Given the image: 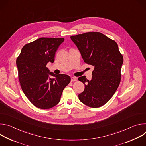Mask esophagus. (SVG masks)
I'll list each match as a JSON object with an SVG mask.
<instances>
[{"mask_svg":"<svg viewBox=\"0 0 146 146\" xmlns=\"http://www.w3.org/2000/svg\"><path fill=\"white\" fill-rule=\"evenodd\" d=\"M77 81V78L76 77H71V81L73 82V81Z\"/></svg>","mask_w":146,"mask_h":146,"instance_id":"34e87169","label":"esophagus"}]
</instances>
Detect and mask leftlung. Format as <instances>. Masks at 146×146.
I'll return each mask as SVG.
<instances>
[{
    "label": "left lung",
    "mask_w": 146,
    "mask_h": 146,
    "mask_svg": "<svg viewBox=\"0 0 146 146\" xmlns=\"http://www.w3.org/2000/svg\"><path fill=\"white\" fill-rule=\"evenodd\" d=\"M70 38L85 63L94 66L91 80L85 76L78 78L85 86L78 98L89 107L99 108L111 98L119 85L122 55L115 41L100 32H89Z\"/></svg>",
    "instance_id": "1"
}]
</instances>
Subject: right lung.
Here are the masks:
<instances>
[{"instance_id":"right-lung-1","label":"right lung","mask_w":146,"mask_h":146,"mask_svg":"<svg viewBox=\"0 0 146 146\" xmlns=\"http://www.w3.org/2000/svg\"><path fill=\"white\" fill-rule=\"evenodd\" d=\"M64 41V38H39L26 44L17 58L21 87L29 101L38 108L45 110L56 105L63 90L70 82L68 75L55 74L46 67L48 62H54L56 51Z\"/></svg>"}]
</instances>
